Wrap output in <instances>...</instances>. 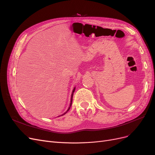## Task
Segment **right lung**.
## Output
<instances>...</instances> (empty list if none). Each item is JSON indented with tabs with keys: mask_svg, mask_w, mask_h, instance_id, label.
I'll list each match as a JSON object with an SVG mask.
<instances>
[{
	"mask_svg": "<svg viewBox=\"0 0 155 155\" xmlns=\"http://www.w3.org/2000/svg\"><path fill=\"white\" fill-rule=\"evenodd\" d=\"M75 89H76V87H74V89H73V91H72V95H71V100H70V106H69V107H68V110L66 111V112H64V113L63 114H62V115H61V116H63V115H64V114H65L67 113V112L69 110V109H70V107H71V105H72V97H73V94H74V91H75Z\"/></svg>",
	"mask_w": 155,
	"mask_h": 155,
	"instance_id": "1",
	"label": "right lung"
}]
</instances>
